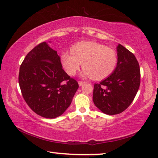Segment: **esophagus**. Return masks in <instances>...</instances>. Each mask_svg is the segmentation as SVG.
<instances>
[{
    "mask_svg": "<svg viewBox=\"0 0 158 158\" xmlns=\"http://www.w3.org/2000/svg\"><path fill=\"white\" fill-rule=\"evenodd\" d=\"M78 83H79V86H82V85H83V84H85L86 82H85V81H79L78 82Z\"/></svg>",
    "mask_w": 158,
    "mask_h": 158,
    "instance_id": "1",
    "label": "esophagus"
}]
</instances>
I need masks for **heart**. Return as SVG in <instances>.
I'll return each instance as SVG.
<instances>
[{
	"mask_svg": "<svg viewBox=\"0 0 158 158\" xmlns=\"http://www.w3.org/2000/svg\"><path fill=\"white\" fill-rule=\"evenodd\" d=\"M61 62L66 72L73 76L81 66L83 77L102 80L110 76L116 68L117 57L112 48L97 42L84 41L71 47V53L64 52Z\"/></svg>",
	"mask_w": 158,
	"mask_h": 158,
	"instance_id": "heart-1",
	"label": "heart"
}]
</instances>
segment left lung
I'll return each instance as SVG.
<instances>
[{
    "instance_id": "8db88e82",
    "label": "left lung",
    "mask_w": 158,
    "mask_h": 158,
    "mask_svg": "<svg viewBox=\"0 0 158 158\" xmlns=\"http://www.w3.org/2000/svg\"><path fill=\"white\" fill-rule=\"evenodd\" d=\"M117 64L112 74L99 84H95L93 102L106 114L123 112L130 105L140 84V69L135 55L119 44Z\"/></svg>"
}]
</instances>
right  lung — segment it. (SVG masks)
Segmentation results:
<instances>
[{"mask_svg": "<svg viewBox=\"0 0 158 158\" xmlns=\"http://www.w3.org/2000/svg\"><path fill=\"white\" fill-rule=\"evenodd\" d=\"M21 94L35 114L45 118L61 116L72 103L79 84L62 69L56 51L43 42L26 55L20 66Z\"/></svg>", "mask_w": 158, "mask_h": 158, "instance_id": "add662e5", "label": "right lung"}]
</instances>
